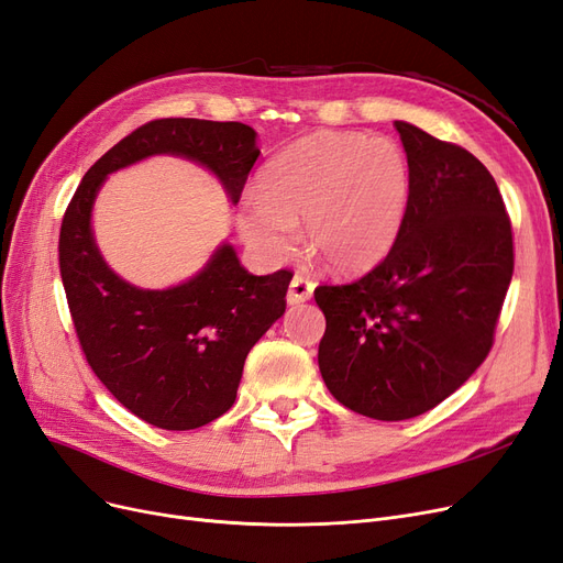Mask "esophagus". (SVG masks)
Returning <instances> with one entry per match:
<instances>
[{
	"mask_svg": "<svg viewBox=\"0 0 563 563\" xmlns=\"http://www.w3.org/2000/svg\"><path fill=\"white\" fill-rule=\"evenodd\" d=\"M313 289H316L313 280H308L306 276H295L292 283H289V289H287V303L289 306L306 303L310 297H313Z\"/></svg>",
	"mask_w": 563,
	"mask_h": 563,
	"instance_id": "34e87169",
	"label": "esophagus"
}]
</instances>
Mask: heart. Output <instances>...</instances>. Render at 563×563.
I'll list each match as a JSON object with an SVG mask.
<instances>
[{
  "label": "heart",
  "instance_id": "heart-1",
  "mask_svg": "<svg viewBox=\"0 0 563 563\" xmlns=\"http://www.w3.org/2000/svg\"><path fill=\"white\" fill-rule=\"evenodd\" d=\"M410 201V164L391 139L318 132L268 159L255 195L239 206L245 245L266 264L295 255L303 239L345 276L366 274L397 245Z\"/></svg>",
  "mask_w": 563,
  "mask_h": 563
}]
</instances>
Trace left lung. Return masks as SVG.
<instances>
[{"label": "left lung", "mask_w": 563, "mask_h": 563, "mask_svg": "<svg viewBox=\"0 0 563 563\" xmlns=\"http://www.w3.org/2000/svg\"><path fill=\"white\" fill-rule=\"evenodd\" d=\"M410 201L391 253L352 285H322L318 364L345 408L410 420L460 389L487 357L512 278V232L485 164L397 120Z\"/></svg>", "instance_id": "8db88e82"}]
</instances>
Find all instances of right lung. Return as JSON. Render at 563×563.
I'll return each instance as SVG.
<instances>
[{
  "label": "right lung",
  "instance_id": "1",
  "mask_svg": "<svg viewBox=\"0 0 563 563\" xmlns=\"http://www.w3.org/2000/svg\"><path fill=\"white\" fill-rule=\"evenodd\" d=\"M155 155L211 172L236 206L260 157L243 122L164 118L143 124L101 155L59 229V274L86 360L136 418L169 431L218 420L236 401L247 352L285 313L289 271L253 276L222 241L192 278L164 289L122 280L103 260L92 208L107 178Z\"/></svg>",
  "mask_w": 563,
  "mask_h": 563
}]
</instances>
